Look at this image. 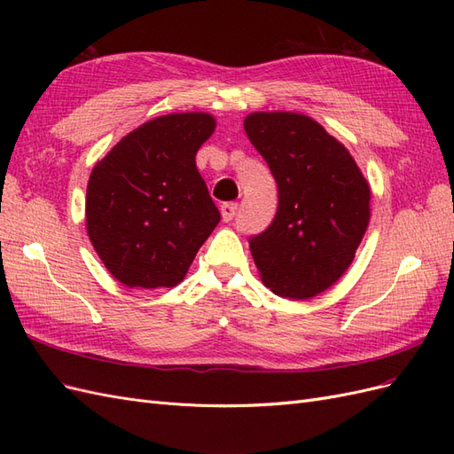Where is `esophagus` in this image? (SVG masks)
I'll return each mask as SVG.
<instances>
[{"label": "esophagus", "mask_w": 454, "mask_h": 454, "mask_svg": "<svg viewBox=\"0 0 454 454\" xmlns=\"http://www.w3.org/2000/svg\"><path fill=\"white\" fill-rule=\"evenodd\" d=\"M222 217H223V222H231L232 217L237 215V210H239V204L237 202H223L222 204Z\"/></svg>", "instance_id": "esophagus-1"}]
</instances>
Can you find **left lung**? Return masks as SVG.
<instances>
[{
  "label": "left lung",
  "mask_w": 454,
  "mask_h": 454,
  "mask_svg": "<svg viewBox=\"0 0 454 454\" xmlns=\"http://www.w3.org/2000/svg\"><path fill=\"white\" fill-rule=\"evenodd\" d=\"M244 130L278 187L274 219L250 237L261 280L280 297L318 295L342 277L365 235V177L347 147L307 115L250 114Z\"/></svg>",
  "instance_id": "obj_1"
}]
</instances>
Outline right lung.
<instances>
[{
    "mask_svg": "<svg viewBox=\"0 0 454 454\" xmlns=\"http://www.w3.org/2000/svg\"><path fill=\"white\" fill-rule=\"evenodd\" d=\"M208 114L147 121L96 162L87 187V232L106 269L129 287L180 284L219 210L197 170Z\"/></svg>",
    "mask_w": 454,
    "mask_h": 454,
    "instance_id": "obj_1",
    "label": "right lung"
}]
</instances>
